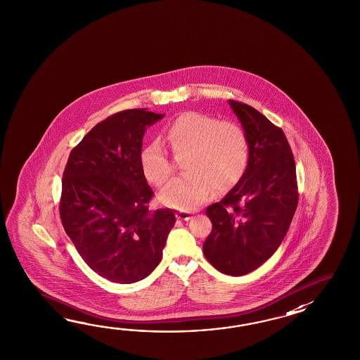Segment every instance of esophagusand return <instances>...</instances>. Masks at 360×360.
<instances>
[{
  "label": "esophagus",
  "instance_id": "esophagus-1",
  "mask_svg": "<svg viewBox=\"0 0 360 360\" xmlns=\"http://www.w3.org/2000/svg\"><path fill=\"white\" fill-rule=\"evenodd\" d=\"M176 216L179 220H183V221H189L191 219H193V214H191V212H186V211H179Z\"/></svg>",
  "mask_w": 360,
  "mask_h": 360
}]
</instances>
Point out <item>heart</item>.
<instances>
[{"label":"heart","instance_id":"1","mask_svg":"<svg viewBox=\"0 0 360 360\" xmlns=\"http://www.w3.org/2000/svg\"><path fill=\"white\" fill-rule=\"evenodd\" d=\"M165 139L174 153H186L185 174L172 179L160 194L166 206L191 211L211 198L214 189L221 193L233 189L245 174L250 144L245 131L236 123L186 112L169 123ZM140 166L146 180L154 185H162L171 174L169 155L158 143L141 152Z\"/></svg>","mask_w":360,"mask_h":360}]
</instances>
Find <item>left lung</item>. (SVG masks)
Here are the masks:
<instances>
[{
    "instance_id": "left-lung-1",
    "label": "left lung",
    "mask_w": 360,
    "mask_h": 360,
    "mask_svg": "<svg viewBox=\"0 0 360 360\" xmlns=\"http://www.w3.org/2000/svg\"><path fill=\"white\" fill-rule=\"evenodd\" d=\"M248 139L250 161L242 180L208 207L212 231L207 260L228 276L259 268L282 243L297 208L296 166L283 131L255 108L228 100Z\"/></svg>"
}]
</instances>
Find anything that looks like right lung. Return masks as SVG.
Instances as JSON below:
<instances>
[{"instance_id":"obj_1","label":"right lung","mask_w":360,"mask_h":360,"mask_svg":"<svg viewBox=\"0 0 360 360\" xmlns=\"http://www.w3.org/2000/svg\"><path fill=\"white\" fill-rule=\"evenodd\" d=\"M163 117L146 109L108 117L72 149L63 174L64 230L84 262L115 283L149 276L176 221L171 208L149 210L153 191L140 166L146 127Z\"/></svg>"}]
</instances>
